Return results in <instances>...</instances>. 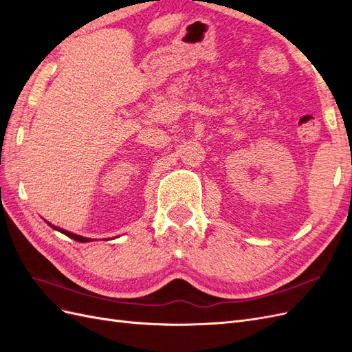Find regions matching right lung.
<instances>
[{"instance_id": "add662e5", "label": "right lung", "mask_w": 352, "mask_h": 352, "mask_svg": "<svg viewBox=\"0 0 352 352\" xmlns=\"http://www.w3.org/2000/svg\"><path fill=\"white\" fill-rule=\"evenodd\" d=\"M48 223V221H47ZM48 225L51 226V228H54L56 230H58V232H61V233H65V235H67L69 238H72V239H74V241H78V242H89L91 239L89 238H83V236H79V235H74V233H70V232H67V230H63V229H60V228H57V226H54V225H51V223H48Z\"/></svg>"}]
</instances>
